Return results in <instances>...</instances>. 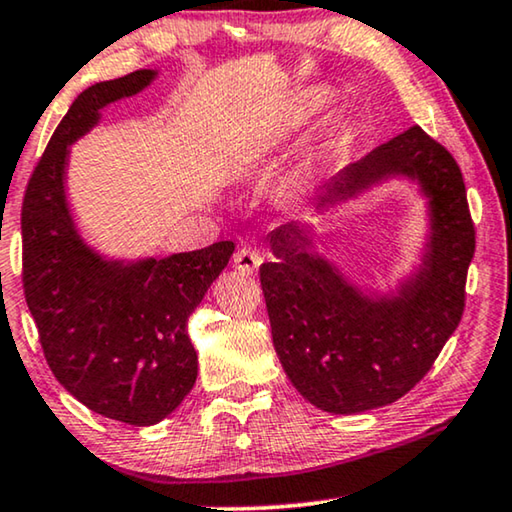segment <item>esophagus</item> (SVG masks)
<instances>
[{
	"instance_id": "obj_1",
	"label": "esophagus",
	"mask_w": 512,
	"mask_h": 512,
	"mask_svg": "<svg viewBox=\"0 0 512 512\" xmlns=\"http://www.w3.org/2000/svg\"><path fill=\"white\" fill-rule=\"evenodd\" d=\"M259 264H262V255H259L257 250L241 248L239 253L234 255V266H236V269H239L241 273H255Z\"/></svg>"
}]
</instances>
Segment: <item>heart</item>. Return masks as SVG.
<instances>
[{
	"label": "heart",
	"instance_id": "1",
	"mask_svg": "<svg viewBox=\"0 0 512 512\" xmlns=\"http://www.w3.org/2000/svg\"><path fill=\"white\" fill-rule=\"evenodd\" d=\"M320 106H322V95H318V92H306V95H301L297 99V106H294V111H292L290 127L297 129L301 125H306V122L313 118V113L318 111Z\"/></svg>",
	"mask_w": 512,
	"mask_h": 512
}]
</instances>
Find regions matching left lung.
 Here are the masks:
<instances>
[{
    "label": "left lung",
    "mask_w": 512,
    "mask_h": 512,
    "mask_svg": "<svg viewBox=\"0 0 512 512\" xmlns=\"http://www.w3.org/2000/svg\"><path fill=\"white\" fill-rule=\"evenodd\" d=\"M392 178L427 199L420 264L394 290L357 285L306 248L299 222L269 234L273 262L259 266L273 348L297 392L315 408L355 415L394 403L424 378L464 313L475 229L455 157L420 127L394 136L331 178L313 201L327 211Z\"/></svg>",
    "instance_id": "1"
}]
</instances>
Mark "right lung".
<instances>
[{"label": "right lung", "mask_w": 512, "mask_h": 512, "mask_svg": "<svg viewBox=\"0 0 512 512\" xmlns=\"http://www.w3.org/2000/svg\"><path fill=\"white\" fill-rule=\"evenodd\" d=\"M157 69L95 83L50 136L23 201V287L46 362L71 397L111 420L150 427L197 380L187 320L234 253L232 241L167 257H106L78 232L67 199L71 146L102 111L139 95Z\"/></svg>", "instance_id": "add662e5"}]
</instances>
